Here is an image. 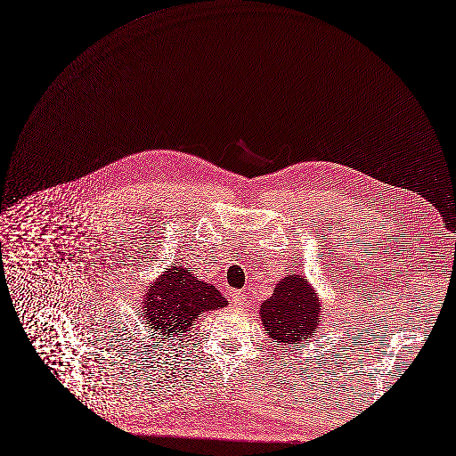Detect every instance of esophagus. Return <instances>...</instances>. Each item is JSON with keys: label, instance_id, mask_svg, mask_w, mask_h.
<instances>
[{"label": "esophagus", "instance_id": "esophagus-1", "mask_svg": "<svg viewBox=\"0 0 456 456\" xmlns=\"http://www.w3.org/2000/svg\"><path fill=\"white\" fill-rule=\"evenodd\" d=\"M230 297H232V303L235 304V305H244L246 301H248V297H246V294L242 292V290H233L232 294H230Z\"/></svg>", "mask_w": 456, "mask_h": 456}]
</instances>
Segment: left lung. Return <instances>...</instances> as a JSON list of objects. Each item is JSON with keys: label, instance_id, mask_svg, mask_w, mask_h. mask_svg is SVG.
Returning a JSON list of instances; mask_svg holds the SVG:
<instances>
[{"label": "left lung", "instance_id": "obj_1", "mask_svg": "<svg viewBox=\"0 0 456 456\" xmlns=\"http://www.w3.org/2000/svg\"><path fill=\"white\" fill-rule=\"evenodd\" d=\"M258 314L269 338L285 346L316 338L327 318L318 292L296 271L278 281L274 294L260 304Z\"/></svg>", "mask_w": 456, "mask_h": 456}]
</instances>
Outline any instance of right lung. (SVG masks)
Listing matches in <instances>:
<instances>
[{
	"label": "right lung",
	"mask_w": 456,
	"mask_h": 456,
	"mask_svg": "<svg viewBox=\"0 0 456 456\" xmlns=\"http://www.w3.org/2000/svg\"><path fill=\"white\" fill-rule=\"evenodd\" d=\"M140 318L155 343L176 341L187 334L201 313L228 305L217 289L201 281L180 264H171L142 292Z\"/></svg>",
	"instance_id": "right-lung-1"
}]
</instances>
